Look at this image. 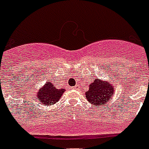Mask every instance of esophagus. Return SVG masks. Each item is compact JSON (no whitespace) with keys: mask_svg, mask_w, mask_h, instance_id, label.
<instances>
[{"mask_svg":"<svg viewBox=\"0 0 149 149\" xmlns=\"http://www.w3.org/2000/svg\"><path fill=\"white\" fill-rule=\"evenodd\" d=\"M73 88H74V89H76V90H79V85H78V84L75 85L74 87H73Z\"/></svg>","mask_w":149,"mask_h":149,"instance_id":"1","label":"esophagus"}]
</instances>
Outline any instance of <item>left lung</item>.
<instances>
[{
  "label": "left lung",
  "instance_id": "8db88e82",
  "mask_svg": "<svg viewBox=\"0 0 149 149\" xmlns=\"http://www.w3.org/2000/svg\"><path fill=\"white\" fill-rule=\"evenodd\" d=\"M115 88L110 83L102 79H95L91 83L89 90L85 93L88 102L96 106L107 105L110 97L114 94Z\"/></svg>",
  "mask_w": 149,
  "mask_h": 149
}]
</instances>
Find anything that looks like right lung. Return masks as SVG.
Wrapping results in <instances>:
<instances>
[{"instance_id": "1", "label": "right lung", "mask_w": 149, "mask_h": 149, "mask_svg": "<svg viewBox=\"0 0 149 149\" xmlns=\"http://www.w3.org/2000/svg\"><path fill=\"white\" fill-rule=\"evenodd\" d=\"M64 91V89H57L52 82L48 81L38 91L36 96L44 105H51L58 102Z\"/></svg>"}]
</instances>
